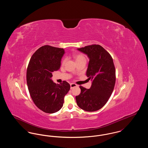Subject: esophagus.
<instances>
[{
  "mask_svg": "<svg viewBox=\"0 0 148 148\" xmlns=\"http://www.w3.org/2000/svg\"><path fill=\"white\" fill-rule=\"evenodd\" d=\"M76 86H77V84H74V83H71V89H73V88H74V87H76Z\"/></svg>",
  "mask_w": 148,
  "mask_h": 148,
  "instance_id": "1",
  "label": "esophagus"
}]
</instances>
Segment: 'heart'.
Returning a JSON list of instances; mask_svg holds the SVG:
<instances>
[{
    "label": "heart",
    "instance_id": "obj_1",
    "mask_svg": "<svg viewBox=\"0 0 148 148\" xmlns=\"http://www.w3.org/2000/svg\"><path fill=\"white\" fill-rule=\"evenodd\" d=\"M73 56L75 60V62H76V63L77 62H81V61H83V60H86V58L82 54L80 53H74L73 54ZM66 61V59L64 58L62 60V64H64L65 63Z\"/></svg>",
    "mask_w": 148,
    "mask_h": 148
}]
</instances>
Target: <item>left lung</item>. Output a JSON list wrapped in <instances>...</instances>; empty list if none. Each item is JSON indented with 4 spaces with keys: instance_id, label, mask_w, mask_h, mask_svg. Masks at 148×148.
I'll list each match as a JSON object with an SVG mask.
<instances>
[{
    "instance_id": "1",
    "label": "left lung",
    "mask_w": 148,
    "mask_h": 148,
    "mask_svg": "<svg viewBox=\"0 0 148 148\" xmlns=\"http://www.w3.org/2000/svg\"><path fill=\"white\" fill-rule=\"evenodd\" d=\"M77 50L89 59L86 76L92 81L90 89L80 86V94L76 96L77 105L86 112H95L105 106L115 84V69L112 57L99 45L93 44Z\"/></svg>"
}]
</instances>
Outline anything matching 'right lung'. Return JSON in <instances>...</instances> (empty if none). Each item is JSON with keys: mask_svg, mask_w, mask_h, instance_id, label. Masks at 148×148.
I'll list each match as a JSON object with an SVG mask.
<instances>
[{"mask_svg": "<svg viewBox=\"0 0 148 148\" xmlns=\"http://www.w3.org/2000/svg\"><path fill=\"white\" fill-rule=\"evenodd\" d=\"M64 50L44 45L30 58L27 71V82L30 97L39 109L46 113H56L63 106L64 98L70 84L64 81L54 83L52 73L60 69Z\"/></svg>", "mask_w": 148, "mask_h": 148, "instance_id": "right-lung-1", "label": "right lung"}]
</instances>
